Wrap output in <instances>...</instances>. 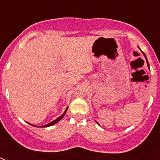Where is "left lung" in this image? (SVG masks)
Wrapping results in <instances>:
<instances>
[{"label":"left lung","mask_w":160,"mask_h":160,"mask_svg":"<svg viewBox=\"0 0 160 160\" xmlns=\"http://www.w3.org/2000/svg\"><path fill=\"white\" fill-rule=\"evenodd\" d=\"M143 54H144V56H145V55H144V52H143ZM145 59H146V61H147V65H148V66H149V62H148V60H147L146 56H145Z\"/></svg>","instance_id":"8db88e82"}]
</instances>
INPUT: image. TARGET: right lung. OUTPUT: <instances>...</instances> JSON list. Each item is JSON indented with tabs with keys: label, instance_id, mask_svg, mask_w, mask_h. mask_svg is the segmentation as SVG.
<instances>
[{
	"label": "right lung",
	"instance_id": "add662e5",
	"mask_svg": "<svg viewBox=\"0 0 160 160\" xmlns=\"http://www.w3.org/2000/svg\"><path fill=\"white\" fill-rule=\"evenodd\" d=\"M67 109H68V107H67V108H66V109H65V111L64 112V113H63V114H61V115H60V116L59 117V118H57V119H55L54 121L51 122L50 124H46V125H42V126H40V127H48V126H51V125H54V124H56V123H58V122L60 121V119H62L63 117H64V115H65V113H66V111H67ZM29 124H30V123H29ZM31 125H32V124H31Z\"/></svg>",
	"mask_w": 160,
	"mask_h": 160
}]
</instances>
